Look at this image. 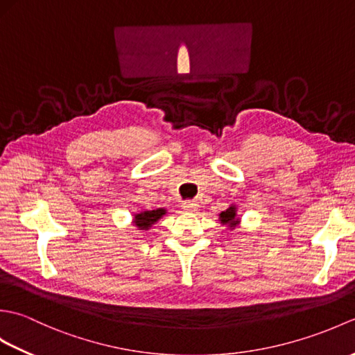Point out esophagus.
<instances>
[{
	"instance_id": "34e87169",
	"label": "esophagus",
	"mask_w": 355,
	"mask_h": 355,
	"mask_svg": "<svg viewBox=\"0 0 355 355\" xmlns=\"http://www.w3.org/2000/svg\"><path fill=\"white\" fill-rule=\"evenodd\" d=\"M182 207H183L184 212H187V214H193V212H197L198 205H197V201L189 200V201H183V202H182Z\"/></svg>"
}]
</instances>
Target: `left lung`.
I'll return each instance as SVG.
<instances>
[{"mask_svg": "<svg viewBox=\"0 0 355 355\" xmlns=\"http://www.w3.org/2000/svg\"><path fill=\"white\" fill-rule=\"evenodd\" d=\"M220 221H221L223 225H227L230 230L235 229L236 225L239 224V216H238V212H236V206L230 205L229 209L223 210V212L220 214Z\"/></svg>", "mask_w": 355, "mask_h": 355, "instance_id": "1", "label": "left lung"}]
</instances>
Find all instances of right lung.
<instances>
[{"mask_svg": "<svg viewBox=\"0 0 355 355\" xmlns=\"http://www.w3.org/2000/svg\"><path fill=\"white\" fill-rule=\"evenodd\" d=\"M166 214H168V210L163 209V207L155 209V210H143V212L134 215L132 224L139 230H149Z\"/></svg>", "mask_w": 355, "mask_h": 355, "instance_id": "add662e5", "label": "right lung"}]
</instances>
